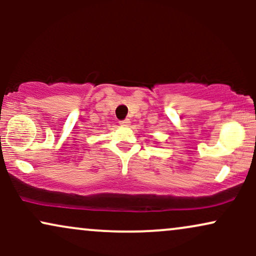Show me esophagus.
Wrapping results in <instances>:
<instances>
[{
    "mask_svg": "<svg viewBox=\"0 0 256 256\" xmlns=\"http://www.w3.org/2000/svg\"><path fill=\"white\" fill-rule=\"evenodd\" d=\"M119 124L122 125V126H128V124H130V120H128V119H125V120H120V122H119Z\"/></svg>",
    "mask_w": 256,
    "mask_h": 256,
    "instance_id": "1",
    "label": "esophagus"
}]
</instances>
